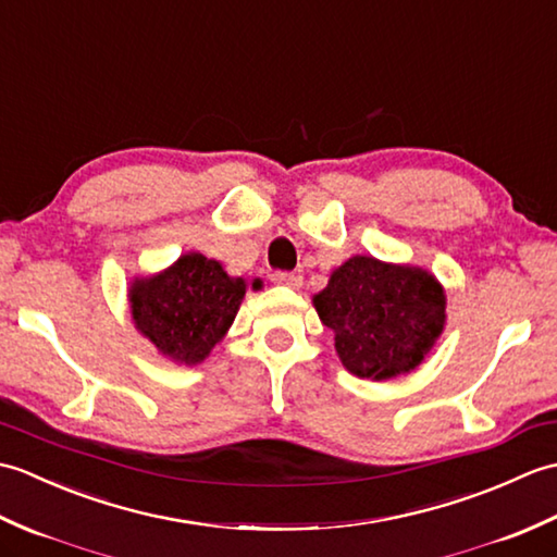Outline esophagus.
Segmentation results:
<instances>
[{
	"label": "esophagus",
	"mask_w": 557,
	"mask_h": 557,
	"mask_svg": "<svg viewBox=\"0 0 557 557\" xmlns=\"http://www.w3.org/2000/svg\"><path fill=\"white\" fill-rule=\"evenodd\" d=\"M270 280L275 282V285H282V287H292V289H299L301 287V275H297V272L277 270V272H272Z\"/></svg>",
	"instance_id": "esophagus-1"
}]
</instances>
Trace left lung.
I'll use <instances>...</instances> for the list:
<instances>
[{"instance_id":"left-lung-1","label":"left lung","mask_w":557,"mask_h":557,"mask_svg":"<svg viewBox=\"0 0 557 557\" xmlns=\"http://www.w3.org/2000/svg\"><path fill=\"white\" fill-rule=\"evenodd\" d=\"M445 289L431 272L354 256L330 275L313 306L335 333L345 369L369 381L409 373L445 327Z\"/></svg>"}]
</instances>
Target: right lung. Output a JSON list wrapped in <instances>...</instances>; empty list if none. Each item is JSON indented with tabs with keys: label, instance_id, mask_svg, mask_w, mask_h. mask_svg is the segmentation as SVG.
Wrapping results in <instances>:
<instances>
[{
	"label": "right lung",
	"instance_id": "right-lung-1",
	"mask_svg": "<svg viewBox=\"0 0 557 557\" xmlns=\"http://www.w3.org/2000/svg\"><path fill=\"white\" fill-rule=\"evenodd\" d=\"M260 289V280H253ZM246 282L230 277L218 260L186 253L168 270L136 277L128 289L132 318L140 335L158 347L162 357L196 366L227 333Z\"/></svg>",
	"mask_w": 557,
	"mask_h": 557
}]
</instances>
